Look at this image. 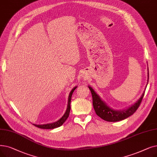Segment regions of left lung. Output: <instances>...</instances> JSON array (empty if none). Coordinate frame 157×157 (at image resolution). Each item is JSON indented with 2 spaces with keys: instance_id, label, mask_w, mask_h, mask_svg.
Wrapping results in <instances>:
<instances>
[{
  "instance_id": "left-lung-1",
  "label": "left lung",
  "mask_w": 157,
  "mask_h": 157,
  "mask_svg": "<svg viewBox=\"0 0 157 157\" xmlns=\"http://www.w3.org/2000/svg\"><path fill=\"white\" fill-rule=\"evenodd\" d=\"M148 79L149 71L147 72V82ZM88 88H89L92 93L93 106L95 113H96L99 117L108 122H117L124 120L129 116H131L137 110V108L140 106V104L145 93L144 90L139 99L137 101H136L131 106L128 107L127 109H124V110H116L108 106L105 102L101 99L99 95L96 94V92L94 90L91 86H88Z\"/></svg>"
}]
</instances>
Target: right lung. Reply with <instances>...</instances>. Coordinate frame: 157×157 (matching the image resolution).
<instances>
[{
  "instance_id": "obj_1",
  "label": "right lung",
  "mask_w": 157,
  "mask_h": 157,
  "mask_svg": "<svg viewBox=\"0 0 157 157\" xmlns=\"http://www.w3.org/2000/svg\"><path fill=\"white\" fill-rule=\"evenodd\" d=\"M76 88H77V86H75L74 88H72V90L71 91V92L69 95V98H68V104H67V110L65 111V113L59 120H58L57 121L54 122H52V123L45 124H33L39 128H42V129H54V128H58V127H59L62 126L65 122V121L67 120V119L68 118V117H69V113L71 111V102L72 95Z\"/></svg>"
}]
</instances>
